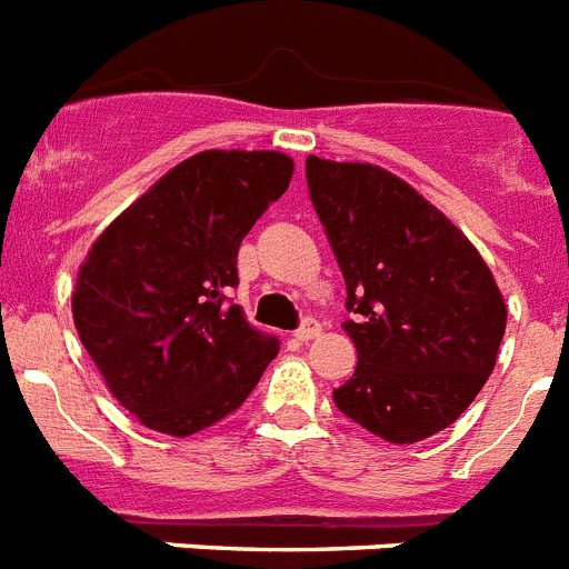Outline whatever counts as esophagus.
Listing matches in <instances>:
<instances>
[{
	"instance_id": "34e87169",
	"label": "esophagus",
	"mask_w": 569,
	"mask_h": 569,
	"mask_svg": "<svg viewBox=\"0 0 569 569\" xmlns=\"http://www.w3.org/2000/svg\"><path fill=\"white\" fill-rule=\"evenodd\" d=\"M321 333V325H319V321H316V319H305V321H301V325H299V330H296V339H299V341H310V339H316V336H319Z\"/></svg>"
}]
</instances>
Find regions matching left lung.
I'll return each instance as SVG.
<instances>
[{
  "instance_id": "1",
  "label": "left lung",
  "mask_w": 569,
  "mask_h": 569,
  "mask_svg": "<svg viewBox=\"0 0 569 569\" xmlns=\"http://www.w3.org/2000/svg\"><path fill=\"white\" fill-rule=\"evenodd\" d=\"M308 190L347 284V419L393 445L430 439L479 396L507 308L470 239L399 176L308 156Z\"/></svg>"
}]
</instances>
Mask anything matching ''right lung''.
I'll return each instance as SVG.
<instances>
[{
  "mask_svg": "<svg viewBox=\"0 0 569 569\" xmlns=\"http://www.w3.org/2000/svg\"><path fill=\"white\" fill-rule=\"evenodd\" d=\"M290 176L293 159L276 150L190 156L110 222L79 268V339L116 401L156 433L222 421L279 353L228 293L241 239Z\"/></svg>",
  "mask_w": 569,
  "mask_h": 569,
  "instance_id": "add662e5",
  "label": "right lung"
}]
</instances>
